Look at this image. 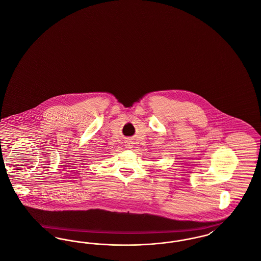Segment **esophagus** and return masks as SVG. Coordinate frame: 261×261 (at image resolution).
Here are the masks:
<instances>
[{"label": "esophagus", "mask_w": 261, "mask_h": 261, "mask_svg": "<svg viewBox=\"0 0 261 261\" xmlns=\"http://www.w3.org/2000/svg\"><path fill=\"white\" fill-rule=\"evenodd\" d=\"M125 146H126V148H132L133 147V143H132V141H127L126 142V144H125Z\"/></svg>", "instance_id": "obj_1"}]
</instances>
